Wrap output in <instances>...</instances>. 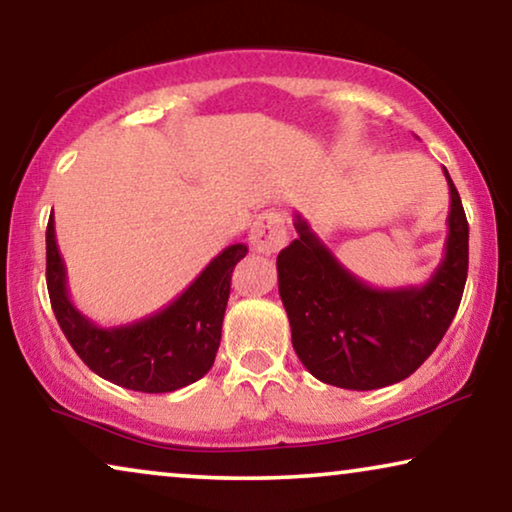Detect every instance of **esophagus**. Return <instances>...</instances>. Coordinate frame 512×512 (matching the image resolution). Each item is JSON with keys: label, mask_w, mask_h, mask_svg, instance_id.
I'll use <instances>...</instances> for the list:
<instances>
[{"label": "esophagus", "mask_w": 512, "mask_h": 512, "mask_svg": "<svg viewBox=\"0 0 512 512\" xmlns=\"http://www.w3.org/2000/svg\"><path fill=\"white\" fill-rule=\"evenodd\" d=\"M286 224L279 212H263L258 214L254 226H251L249 240L258 254H277V251L286 244Z\"/></svg>", "instance_id": "34e87169"}]
</instances>
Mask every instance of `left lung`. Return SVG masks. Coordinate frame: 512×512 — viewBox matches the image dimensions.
<instances>
[{"mask_svg": "<svg viewBox=\"0 0 512 512\" xmlns=\"http://www.w3.org/2000/svg\"><path fill=\"white\" fill-rule=\"evenodd\" d=\"M448 235L439 268L425 284L376 288L348 272L309 221L277 256L279 295L293 348L318 381L376 390L404 381L425 362L457 314L469 270V224L453 180Z\"/></svg>", "mask_w": 512, "mask_h": 512, "instance_id": "obj_1", "label": "left lung"}]
</instances>
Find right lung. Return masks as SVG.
<instances>
[{"label":"right lung","instance_id":"add662e5","mask_svg":"<svg viewBox=\"0 0 512 512\" xmlns=\"http://www.w3.org/2000/svg\"><path fill=\"white\" fill-rule=\"evenodd\" d=\"M244 256L247 244H231L164 309L103 328L73 305L55 238V219L50 217L46 231L50 305L73 351L101 379L138 392H173L203 379L214 365L231 274Z\"/></svg>","mask_w":512,"mask_h":512}]
</instances>
